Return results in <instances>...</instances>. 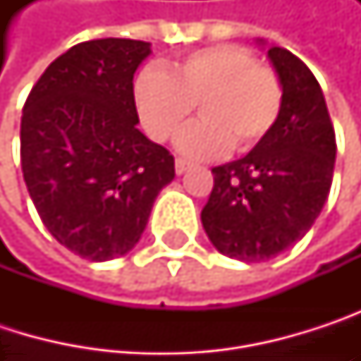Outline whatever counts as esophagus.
Segmentation results:
<instances>
[{
    "instance_id": "1",
    "label": "esophagus",
    "mask_w": 361,
    "mask_h": 361,
    "mask_svg": "<svg viewBox=\"0 0 361 361\" xmlns=\"http://www.w3.org/2000/svg\"><path fill=\"white\" fill-rule=\"evenodd\" d=\"M188 167H190V163H185L183 159H178V161H176V173H178V176L185 173V171H188Z\"/></svg>"
}]
</instances>
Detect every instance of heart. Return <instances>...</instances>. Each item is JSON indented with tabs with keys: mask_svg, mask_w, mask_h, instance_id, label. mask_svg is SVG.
Listing matches in <instances>:
<instances>
[{
	"mask_svg": "<svg viewBox=\"0 0 361 361\" xmlns=\"http://www.w3.org/2000/svg\"><path fill=\"white\" fill-rule=\"evenodd\" d=\"M142 125L157 142L171 140L198 104L202 121L185 127L176 146L188 159H217L257 146L278 123L284 90L278 73L257 64L240 45L185 54L169 71L150 66L133 87Z\"/></svg>",
	"mask_w": 361,
	"mask_h": 361,
	"instance_id": "heart-1",
	"label": "heart"
}]
</instances>
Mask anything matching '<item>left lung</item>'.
<instances>
[{
	"label": "left lung",
	"instance_id": "left-lung-1",
	"mask_svg": "<svg viewBox=\"0 0 361 361\" xmlns=\"http://www.w3.org/2000/svg\"><path fill=\"white\" fill-rule=\"evenodd\" d=\"M267 56L284 102L274 129L238 161L213 167V190L200 213L219 252L247 263L267 261L301 240L324 207L336 140L314 73L288 49Z\"/></svg>",
	"mask_w": 361,
	"mask_h": 361
}]
</instances>
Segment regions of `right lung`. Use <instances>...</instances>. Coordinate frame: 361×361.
I'll return each mask as SVG.
<instances>
[{
	"instance_id": "obj_1",
	"label": "right lung",
	"mask_w": 361,
	"mask_h": 361,
	"mask_svg": "<svg viewBox=\"0 0 361 361\" xmlns=\"http://www.w3.org/2000/svg\"><path fill=\"white\" fill-rule=\"evenodd\" d=\"M148 56L150 43L135 39L77 43L45 68L23 109L20 163L37 213L90 261L131 251L176 178L169 150L137 129L133 75Z\"/></svg>"
}]
</instances>
